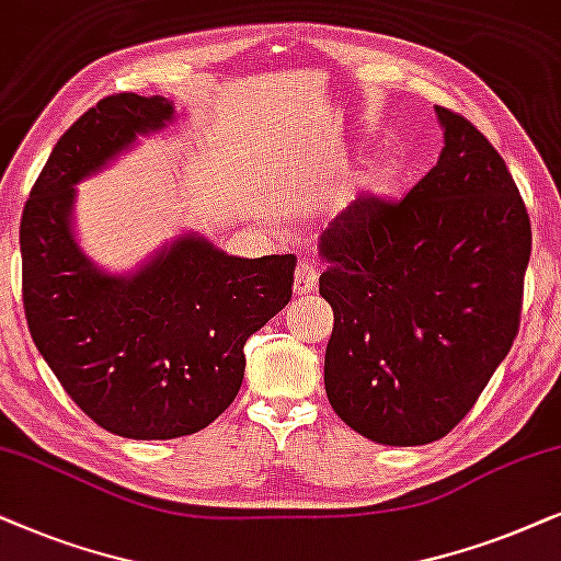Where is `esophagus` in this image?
<instances>
[{
    "instance_id": "obj_1",
    "label": "esophagus",
    "mask_w": 561,
    "mask_h": 561,
    "mask_svg": "<svg viewBox=\"0 0 561 561\" xmlns=\"http://www.w3.org/2000/svg\"><path fill=\"white\" fill-rule=\"evenodd\" d=\"M318 287V268L300 261L295 268V295H308Z\"/></svg>"
}]
</instances>
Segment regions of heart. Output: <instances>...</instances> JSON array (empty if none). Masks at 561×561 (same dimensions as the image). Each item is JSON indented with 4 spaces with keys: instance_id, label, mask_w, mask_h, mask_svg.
Listing matches in <instances>:
<instances>
[{
    "instance_id": "1",
    "label": "heart",
    "mask_w": 561,
    "mask_h": 561,
    "mask_svg": "<svg viewBox=\"0 0 561 561\" xmlns=\"http://www.w3.org/2000/svg\"><path fill=\"white\" fill-rule=\"evenodd\" d=\"M398 184V163L390 159H379L358 176L356 190L364 197H387Z\"/></svg>"
}]
</instances>
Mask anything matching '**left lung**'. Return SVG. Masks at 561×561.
Here are the masks:
<instances>
[{
    "label": "left lung",
    "instance_id": "left-lung-1",
    "mask_svg": "<svg viewBox=\"0 0 561 561\" xmlns=\"http://www.w3.org/2000/svg\"><path fill=\"white\" fill-rule=\"evenodd\" d=\"M444 151L402 199L358 197L320 236L331 408L387 446L444 438L511 351L531 220L488 138L436 107Z\"/></svg>",
    "mask_w": 561,
    "mask_h": 561
}]
</instances>
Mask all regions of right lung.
Listing matches in <instances>:
<instances>
[{
	"label": "right lung",
	"instance_id": "right-lung-1",
	"mask_svg": "<svg viewBox=\"0 0 561 561\" xmlns=\"http://www.w3.org/2000/svg\"><path fill=\"white\" fill-rule=\"evenodd\" d=\"M169 100L110 94L58 138L22 210L30 335L69 398L104 431L140 442L190 436L226 413L243 346L293 297L295 253L236 259L179 238L138 274L110 276L71 236L73 184L171 119Z\"/></svg>",
	"mask_w": 561,
	"mask_h": 561
}]
</instances>
